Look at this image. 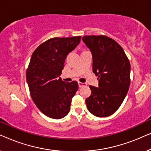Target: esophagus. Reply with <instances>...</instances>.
Returning <instances> with one entry per match:
<instances>
[{"mask_svg": "<svg viewBox=\"0 0 151 151\" xmlns=\"http://www.w3.org/2000/svg\"><path fill=\"white\" fill-rule=\"evenodd\" d=\"M78 86H79L80 88L82 87V86H86V83H84V82H78Z\"/></svg>", "mask_w": 151, "mask_h": 151, "instance_id": "34e87169", "label": "esophagus"}]
</instances>
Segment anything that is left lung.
Listing matches in <instances>:
<instances>
[{"mask_svg": "<svg viewBox=\"0 0 151 151\" xmlns=\"http://www.w3.org/2000/svg\"><path fill=\"white\" fill-rule=\"evenodd\" d=\"M82 40L90 49L93 72L98 76V87L89 86L91 95L86 107L97 117L114 113L123 102L130 86L131 65L122 47L106 36H85Z\"/></svg>", "mask_w": 151, "mask_h": 151, "instance_id": "obj_1", "label": "left lung"}]
</instances>
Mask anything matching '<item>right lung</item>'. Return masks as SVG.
I'll list each match as a JSON object with an SVG mask.
<instances>
[{"label":"right lung","instance_id":"add662e5","mask_svg":"<svg viewBox=\"0 0 151 151\" xmlns=\"http://www.w3.org/2000/svg\"><path fill=\"white\" fill-rule=\"evenodd\" d=\"M81 36L53 38L36 48L27 69L31 97L47 117L60 119L70 111L71 100L78 89L76 81L66 82L60 76L67 55L75 49Z\"/></svg>","mask_w":151,"mask_h":151}]
</instances>
